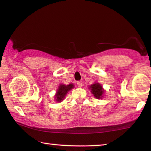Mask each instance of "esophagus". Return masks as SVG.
<instances>
[{"label": "esophagus", "instance_id": "obj_1", "mask_svg": "<svg viewBox=\"0 0 151 151\" xmlns=\"http://www.w3.org/2000/svg\"><path fill=\"white\" fill-rule=\"evenodd\" d=\"M77 85H78V86L79 88H81V87H82V86H83V83H81V82H77Z\"/></svg>", "mask_w": 151, "mask_h": 151}]
</instances>
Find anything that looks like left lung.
I'll return each instance as SVG.
<instances>
[{
	"label": "left lung",
	"mask_w": 151,
	"mask_h": 151,
	"mask_svg": "<svg viewBox=\"0 0 151 151\" xmlns=\"http://www.w3.org/2000/svg\"><path fill=\"white\" fill-rule=\"evenodd\" d=\"M89 89H91V93H93L95 98L102 99L103 97L104 91L103 88V86L99 83H95L93 85H91L89 86Z\"/></svg>",
	"instance_id": "obj_1"
}]
</instances>
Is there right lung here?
<instances>
[{
	"label": "right lung",
	"instance_id": "1",
	"mask_svg": "<svg viewBox=\"0 0 151 151\" xmlns=\"http://www.w3.org/2000/svg\"><path fill=\"white\" fill-rule=\"evenodd\" d=\"M73 88H74L73 84H69L68 85H63V84L60 85L55 94L56 101L61 102L63 101L68 92L70 91Z\"/></svg>",
	"mask_w": 151,
	"mask_h": 151
}]
</instances>
